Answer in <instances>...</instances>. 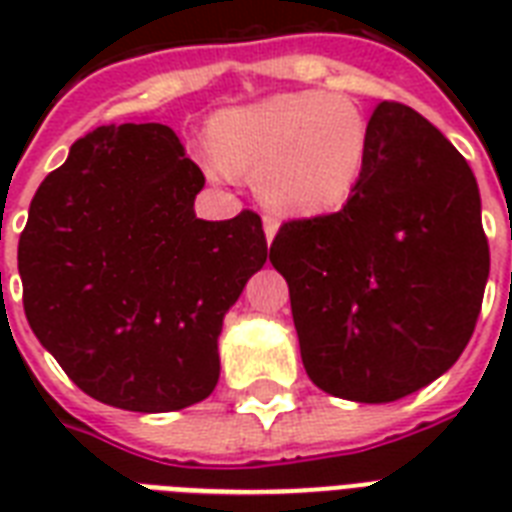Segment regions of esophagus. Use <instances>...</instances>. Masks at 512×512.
I'll list each match as a JSON object with an SVG mask.
<instances>
[{"label":"esophagus","instance_id":"1","mask_svg":"<svg viewBox=\"0 0 512 512\" xmlns=\"http://www.w3.org/2000/svg\"><path fill=\"white\" fill-rule=\"evenodd\" d=\"M263 231H265V239H268V244L273 241V236H276V231H279V217L276 215H263Z\"/></svg>","mask_w":512,"mask_h":512}]
</instances>
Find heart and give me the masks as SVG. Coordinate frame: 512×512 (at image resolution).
<instances>
[{
  "mask_svg": "<svg viewBox=\"0 0 512 512\" xmlns=\"http://www.w3.org/2000/svg\"><path fill=\"white\" fill-rule=\"evenodd\" d=\"M369 143V122L348 95L284 92L215 116L209 172L257 175L268 204L313 215L350 199L366 170Z\"/></svg>",
  "mask_w": 512,
  "mask_h": 512,
  "instance_id": "b5f03b06",
  "label": "heart"
}]
</instances>
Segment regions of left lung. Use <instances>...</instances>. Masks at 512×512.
Segmentation results:
<instances>
[{
  "mask_svg": "<svg viewBox=\"0 0 512 512\" xmlns=\"http://www.w3.org/2000/svg\"><path fill=\"white\" fill-rule=\"evenodd\" d=\"M369 159L332 215L289 220L271 244L308 377L361 404L425 388L460 358L489 279L476 177L414 108L382 100Z\"/></svg>",
  "mask_w": 512,
  "mask_h": 512,
  "instance_id": "8db88e82",
  "label": "left lung"
}]
</instances>
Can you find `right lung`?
<instances>
[{"instance_id":"1","label":"right lung","mask_w":512,"mask_h":512,"mask_svg":"<svg viewBox=\"0 0 512 512\" xmlns=\"http://www.w3.org/2000/svg\"><path fill=\"white\" fill-rule=\"evenodd\" d=\"M204 175L167 124H106L44 177L18 241L23 311L103 404L177 412L220 377L217 337L268 257L263 220L193 212Z\"/></svg>"}]
</instances>
